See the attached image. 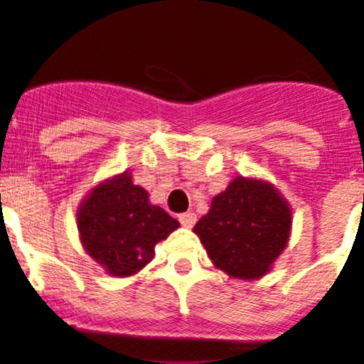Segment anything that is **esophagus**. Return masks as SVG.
<instances>
[{"instance_id": "1", "label": "esophagus", "mask_w": 364, "mask_h": 364, "mask_svg": "<svg viewBox=\"0 0 364 364\" xmlns=\"http://www.w3.org/2000/svg\"><path fill=\"white\" fill-rule=\"evenodd\" d=\"M179 223L183 224V226H186V228H192L193 224H196V213L193 212H185V213H179Z\"/></svg>"}]
</instances>
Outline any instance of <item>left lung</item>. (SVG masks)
<instances>
[{"instance_id":"obj_1","label":"left lung","mask_w":364,"mask_h":364,"mask_svg":"<svg viewBox=\"0 0 364 364\" xmlns=\"http://www.w3.org/2000/svg\"><path fill=\"white\" fill-rule=\"evenodd\" d=\"M206 253L233 278H260L284 251L291 208L269 183L235 178L193 226Z\"/></svg>"}]
</instances>
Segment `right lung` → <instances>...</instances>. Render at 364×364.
Listing matches in <instances>:
<instances>
[{
    "label": "right lung",
    "instance_id": "add662e5",
    "mask_svg": "<svg viewBox=\"0 0 364 364\" xmlns=\"http://www.w3.org/2000/svg\"><path fill=\"white\" fill-rule=\"evenodd\" d=\"M77 228L87 253L113 277H129L147 266L154 246L179 228L129 174L91 190L77 213Z\"/></svg>",
    "mask_w": 364,
    "mask_h": 364
}]
</instances>
